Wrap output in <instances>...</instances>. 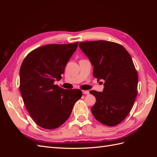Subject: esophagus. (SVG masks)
Returning <instances> with one entry per match:
<instances>
[{"label":"esophagus","instance_id":"1","mask_svg":"<svg viewBox=\"0 0 157 157\" xmlns=\"http://www.w3.org/2000/svg\"><path fill=\"white\" fill-rule=\"evenodd\" d=\"M89 91L88 90H83L82 91V94H85V95H86V94H89Z\"/></svg>","mask_w":157,"mask_h":157}]
</instances>
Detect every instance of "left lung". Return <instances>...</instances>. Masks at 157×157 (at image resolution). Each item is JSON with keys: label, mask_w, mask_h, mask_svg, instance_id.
<instances>
[{"label": "left lung", "mask_w": 157, "mask_h": 157, "mask_svg": "<svg viewBox=\"0 0 157 157\" xmlns=\"http://www.w3.org/2000/svg\"><path fill=\"white\" fill-rule=\"evenodd\" d=\"M78 46L94 67V77L105 80L103 92H90L96 99L93 115L103 124L117 125L128 116L137 96L138 76L131 56L113 42L88 41Z\"/></svg>", "instance_id": "obj_1"}]
</instances>
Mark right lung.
<instances>
[{
    "instance_id": "right-lung-1",
    "label": "right lung",
    "mask_w": 157,
    "mask_h": 157,
    "mask_svg": "<svg viewBox=\"0 0 157 157\" xmlns=\"http://www.w3.org/2000/svg\"><path fill=\"white\" fill-rule=\"evenodd\" d=\"M78 47V42L48 44L31 52L20 71V90L29 115L37 125L52 130L62 125L81 98L80 90L55 85Z\"/></svg>"
}]
</instances>
